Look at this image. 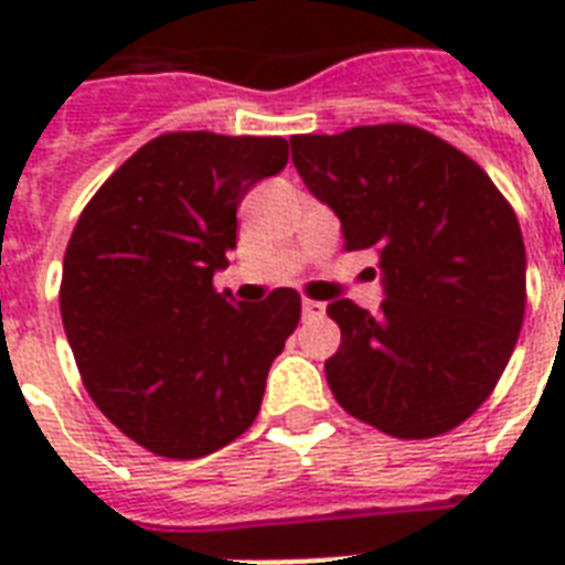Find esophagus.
<instances>
[{
  "instance_id": "1",
  "label": "esophagus",
  "mask_w": 565,
  "mask_h": 565,
  "mask_svg": "<svg viewBox=\"0 0 565 565\" xmlns=\"http://www.w3.org/2000/svg\"><path fill=\"white\" fill-rule=\"evenodd\" d=\"M301 317H305V319H319V317H326V301L305 299V301H301Z\"/></svg>"
}]
</instances>
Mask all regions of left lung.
<instances>
[{"mask_svg": "<svg viewBox=\"0 0 565 565\" xmlns=\"http://www.w3.org/2000/svg\"><path fill=\"white\" fill-rule=\"evenodd\" d=\"M292 163L343 225L345 252H370L381 310L337 299L343 343L326 361L331 393L390 437L457 428L499 384L525 319V243L490 175L416 126L299 135ZM375 275V269H370Z\"/></svg>", "mask_w": 565, "mask_h": 565, "instance_id": "obj_1", "label": "left lung"}]
</instances>
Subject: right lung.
<instances>
[{
	"instance_id": "obj_1",
	"label": "right lung",
	"mask_w": 565,
	"mask_h": 565,
	"mask_svg": "<svg viewBox=\"0 0 565 565\" xmlns=\"http://www.w3.org/2000/svg\"><path fill=\"white\" fill-rule=\"evenodd\" d=\"M287 158L284 137L161 135L75 222L61 278L66 340L96 407L152 455L195 460L237 439L299 326L290 287L255 305L213 290L243 195Z\"/></svg>"
}]
</instances>
